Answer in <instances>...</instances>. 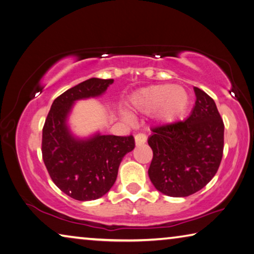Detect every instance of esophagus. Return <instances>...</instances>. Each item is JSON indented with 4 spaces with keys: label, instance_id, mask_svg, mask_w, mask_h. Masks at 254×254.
<instances>
[{
    "label": "esophagus",
    "instance_id": "1",
    "mask_svg": "<svg viewBox=\"0 0 254 254\" xmlns=\"http://www.w3.org/2000/svg\"><path fill=\"white\" fill-rule=\"evenodd\" d=\"M146 140H147V137H146V135L143 134V132H139V134L135 135V141L137 146L145 144Z\"/></svg>",
    "mask_w": 254,
    "mask_h": 254
}]
</instances>
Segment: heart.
Masks as SVG:
<instances>
[{"label": "heart", "mask_w": 254, "mask_h": 254, "mask_svg": "<svg viewBox=\"0 0 254 254\" xmlns=\"http://www.w3.org/2000/svg\"><path fill=\"white\" fill-rule=\"evenodd\" d=\"M190 104L188 91L182 87L171 84H157L144 88L130 99L134 109L150 113L155 109L156 118L163 123H172L182 116ZM125 118L127 116L125 115Z\"/></svg>", "instance_id": "heart-1"}]
</instances>
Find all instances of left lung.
I'll return each instance as SVG.
<instances>
[{
    "mask_svg": "<svg viewBox=\"0 0 254 254\" xmlns=\"http://www.w3.org/2000/svg\"><path fill=\"white\" fill-rule=\"evenodd\" d=\"M196 101L185 120L152 128L148 175L163 194L185 197L202 190L219 170L224 148V124L214 100L194 88Z\"/></svg>",
    "mask_w": 254,
    "mask_h": 254,
    "instance_id": "obj_1",
    "label": "left lung"
}]
</instances>
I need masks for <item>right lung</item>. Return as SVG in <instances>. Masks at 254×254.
<instances>
[{"label": "right lung", "instance_id": "1", "mask_svg": "<svg viewBox=\"0 0 254 254\" xmlns=\"http://www.w3.org/2000/svg\"><path fill=\"white\" fill-rule=\"evenodd\" d=\"M114 79L91 78L57 97L42 129V158L62 192L78 201H92L108 192L117 179L123 157L135 147L129 136L97 135L78 140L69 134L66 115L73 101L101 95Z\"/></svg>", "mask_w": 254, "mask_h": 254}]
</instances>
